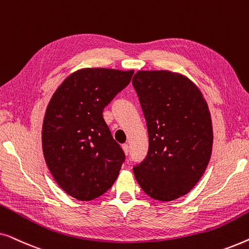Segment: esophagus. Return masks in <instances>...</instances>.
I'll return each instance as SVG.
<instances>
[{"mask_svg": "<svg viewBox=\"0 0 249 249\" xmlns=\"http://www.w3.org/2000/svg\"><path fill=\"white\" fill-rule=\"evenodd\" d=\"M122 149H124V154L128 155V152H129V146H128V144H124V145H122Z\"/></svg>", "mask_w": 249, "mask_h": 249, "instance_id": "34e87169", "label": "esophagus"}]
</instances>
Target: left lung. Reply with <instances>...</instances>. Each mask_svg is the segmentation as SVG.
Returning <instances> with one entry per match:
<instances>
[{
    "label": "left lung",
    "instance_id": "left-lung-1",
    "mask_svg": "<svg viewBox=\"0 0 249 249\" xmlns=\"http://www.w3.org/2000/svg\"><path fill=\"white\" fill-rule=\"evenodd\" d=\"M148 130V153L134 168L149 197L170 202L188 194L209 164L213 127L207 103L189 78L139 70L132 78Z\"/></svg>",
    "mask_w": 249,
    "mask_h": 249
}]
</instances>
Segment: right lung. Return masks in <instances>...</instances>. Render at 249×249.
<instances>
[{"instance_id":"1","label":"right lung","mask_w":249,"mask_h":249,"mask_svg":"<svg viewBox=\"0 0 249 249\" xmlns=\"http://www.w3.org/2000/svg\"><path fill=\"white\" fill-rule=\"evenodd\" d=\"M134 70L85 68L62 81L44 115L42 147L60 188L78 200L97 198L117 180L124 153L103 110L130 83Z\"/></svg>"}]
</instances>
